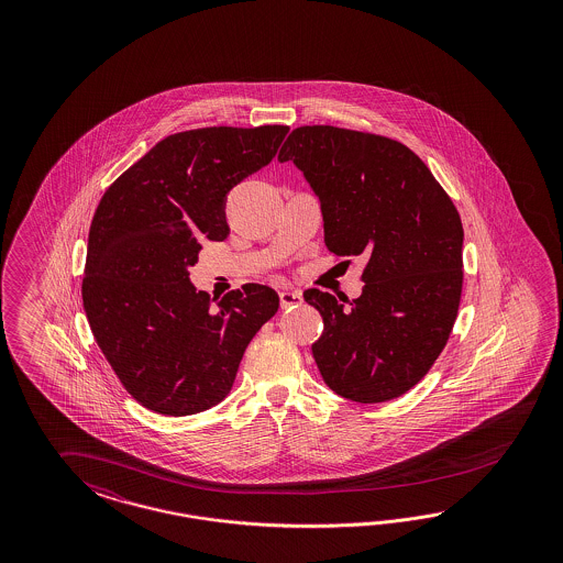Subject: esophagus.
I'll return each mask as SVG.
<instances>
[{
	"label": "esophagus",
	"instance_id": "obj_1",
	"mask_svg": "<svg viewBox=\"0 0 563 563\" xmlns=\"http://www.w3.org/2000/svg\"><path fill=\"white\" fill-rule=\"evenodd\" d=\"M278 297H280V307L283 309H289V307H297L301 301H303V295H301V290L297 289H283L278 292Z\"/></svg>",
	"mask_w": 563,
	"mask_h": 563
}]
</instances>
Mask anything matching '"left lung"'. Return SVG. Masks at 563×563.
I'll list each match as a JSON object with an SVG mask.
<instances>
[{"label": "left lung", "instance_id": "8db88e82", "mask_svg": "<svg viewBox=\"0 0 563 563\" xmlns=\"http://www.w3.org/2000/svg\"><path fill=\"white\" fill-rule=\"evenodd\" d=\"M278 161H292L318 196L325 247L367 257L357 299L303 292L324 320L311 353L325 384L363 405L409 393L440 357L461 306L456 206L426 163L390 137L303 125Z\"/></svg>", "mask_w": 563, "mask_h": 563}]
</instances>
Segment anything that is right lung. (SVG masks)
Segmentation results:
<instances>
[{"mask_svg": "<svg viewBox=\"0 0 563 563\" xmlns=\"http://www.w3.org/2000/svg\"><path fill=\"white\" fill-rule=\"evenodd\" d=\"M287 132H179L104 191L88 233L82 301L102 355L142 407L186 417L219 405L247 344L276 313V290L256 283L214 307L191 285L189 266L200 239H227V194L273 161Z\"/></svg>", "mask_w": 563, "mask_h": 563, "instance_id": "obj_1", "label": "right lung"}]
</instances>
